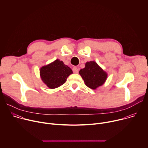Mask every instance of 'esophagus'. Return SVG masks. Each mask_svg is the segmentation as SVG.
Instances as JSON below:
<instances>
[{"mask_svg":"<svg viewBox=\"0 0 148 148\" xmlns=\"http://www.w3.org/2000/svg\"><path fill=\"white\" fill-rule=\"evenodd\" d=\"M73 71L74 73L77 74V73H78V69L77 68V67H73Z\"/></svg>","mask_w":148,"mask_h":148,"instance_id":"obj_1","label":"esophagus"}]
</instances>
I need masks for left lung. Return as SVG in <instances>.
Listing matches in <instances>:
<instances>
[{
  "label": "left lung",
  "mask_w": 148,
  "mask_h": 148,
  "mask_svg": "<svg viewBox=\"0 0 148 148\" xmlns=\"http://www.w3.org/2000/svg\"><path fill=\"white\" fill-rule=\"evenodd\" d=\"M79 74L84 79L86 85L93 90L103 85L108 75L107 73L94 61L87 62L85 68L81 69Z\"/></svg>",
  "instance_id": "obj_1"
}]
</instances>
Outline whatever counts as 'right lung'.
<instances>
[{"instance_id":"right-lung-1","label":"right lung","mask_w":148,"mask_h":148,"mask_svg":"<svg viewBox=\"0 0 148 148\" xmlns=\"http://www.w3.org/2000/svg\"><path fill=\"white\" fill-rule=\"evenodd\" d=\"M71 74H73L72 70L58 59L43 66L40 70L42 81L51 89L62 86L66 82L67 78Z\"/></svg>"}]
</instances>
